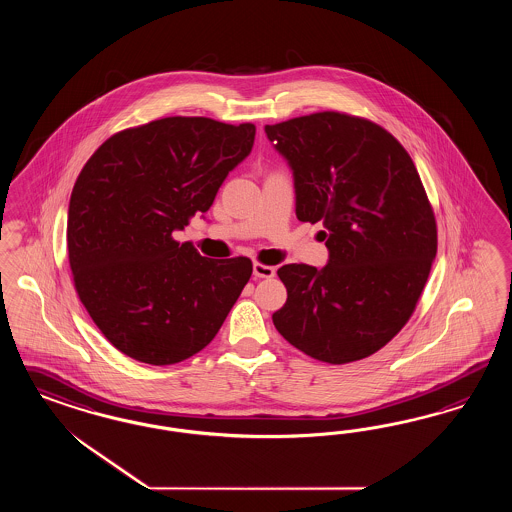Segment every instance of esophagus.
Instances as JSON below:
<instances>
[{
  "instance_id": "34e87169",
  "label": "esophagus",
  "mask_w": 512,
  "mask_h": 512,
  "mask_svg": "<svg viewBox=\"0 0 512 512\" xmlns=\"http://www.w3.org/2000/svg\"><path fill=\"white\" fill-rule=\"evenodd\" d=\"M253 276L255 279L274 278L276 276V268L263 263H253Z\"/></svg>"
}]
</instances>
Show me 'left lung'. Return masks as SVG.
I'll list each match as a JSON object with an SVG mask.
<instances>
[{
	"mask_svg": "<svg viewBox=\"0 0 512 512\" xmlns=\"http://www.w3.org/2000/svg\"><path fill=\"white\" fill-rule=\"evenodd\" d=\"M293 171L296 217L321 221L328 263L285 264L279 334L328 364L370 357L417 308L435 253L434 210L387 129L343 112L264 127Z\"/></svg>",
	"mask_w": 512,
	"mask_h": 512,
	"instance_id": "8db88e82",
	"label": "left lung"
}]
</instances>
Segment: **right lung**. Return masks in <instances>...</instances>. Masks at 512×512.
Masks as SVG:
<instances>
[{
  "label": "right lung",
  "instance_id": "1",
  "mask_svg": "<svg viewBox=\"0 0 512 512\" xmlns=\"http://www.w3.org/2000/svg\"><path fill=\"white\" fill-rule=\"evenodd\" d=\"M255 125L171 116L105 140L78 174L67 253L78 298L127 357L169 366L193 357L246 287L248 257L206 259L176 242L248 157Z\"/></svg>",
  "mask_w": 512,
  "mask_h": 512
}]
</instances>
